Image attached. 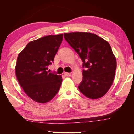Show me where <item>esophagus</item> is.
Listing matches in <instances>:
<instances>
[{
  "mask_svg": "<svg viewBox=\"0 0 134 134\" xmlns=\"http://www.w3.org/2000/svg\"><path fill=\"white\" fill-rule=\"evenodd\" d=\"M64 75L65 76H71V73H69V72H64Z\"/></svg>",
  "mask_w": 134,
  "mask_h": 134,
  "instance_id": "esophagus-1",
  "label": "esophagus"
}]
</instances>
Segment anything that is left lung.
<instances>
[{"mask_svg": "<svg viewBox=\"0 0 134 134\" xmlns=\"http://www.w3.org/2000/svg\"><path fill=\"white\" fill-rule=\"evenodd\" d=\"M64 37L86 68L79 90L88 98H100L112 86L116 69V60L109 44L93 33H65Z\"/></svg>", "mask_w": 134, "mask_h": 134, "instance_id": "8db88e82", "label": "left lung"}]
</instances>
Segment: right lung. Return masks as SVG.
Here are the masks:
<instances>
[{
  "mask_svg": "<svg viewBox=\"0 0 134 134\" xmlns=\"http://www.w3.org/2000/svg\"><path fill=\"white\" fill-rule=\"evenodd\" d=\"M63 34L48 35L29 42L19 54L15 73L20 86L31 99L44 103L57 93L62 82L60 75L49 72L63 41Z\"/></svg>",
  "mask_w": 134,
  "mask_h": 134,
  "instance_id": "add662e5",
  "label": "right lung"
}]
</instances>
